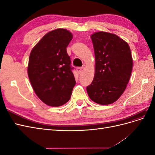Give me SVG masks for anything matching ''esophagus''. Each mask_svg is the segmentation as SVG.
I'll return each mask as SVG.
<instances>
[{
    "mask_svg": "<svg viewBox=\"0 0 155 155\" xmlns=\"http://www.w3.org/2000/svg\"><path fill=\"white\" fill-rule=\"evenodd\" d=\"M76 71L78 72V73L79 74H80L81 73V72H82V68H80V67L77 68H76Z\"/></svg>",
    "mask_w": 155,
    "mask_h": 155,
    "instance_id": "esophagus-1",
    "label": "esophagus"
}]
</instances>
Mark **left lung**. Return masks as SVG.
<instances>
[{
    "label": "left lung",
    "mask_w": 155,
    "mask_h": 155,
    "mask_svg": "<svg viewBox=\"0 0 155 155\" xmlns=\"http://www.w3.org/2000/svg\"><path fill=\"white\" fill-rule=\"evenodd\" d=\"M95 54V74L87 87L89 97L97 104L115 102L125 91L133 69L127 42L113 34L97 31L91 35Z\"/></svg>",
    "instance_id": "left-lung-1"
}]
</instances>
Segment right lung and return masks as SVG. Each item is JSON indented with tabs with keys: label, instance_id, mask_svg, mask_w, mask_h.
Instances as JSON below:
<instances>
[{
	"label": "right lung",
	"instance_id": "add662e5",
	"mask_svg": "<svg viewBox=\"0 0 155 155\" xmlns=\"http://www.w3.org/2000/svg\"><path fill=\"white\" fill-rule=\"evenodd\" d=\"M72 33L58 28L47 33L31 51L28 75L34 92L45 104H66L76 85L67 47Z\"/></svg>",
	"mask_w": 155,
	"mask_h": 155
}]
</instances>
